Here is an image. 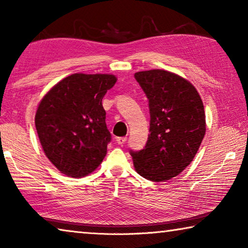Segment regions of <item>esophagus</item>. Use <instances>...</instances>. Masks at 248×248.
<instances>
[{"instance_id":"esophagus-1","label":"esophagus","mask_w":248,"mask_h":248,"mask_svg":"<svg viewBox=\"0 0 248 248\" xmlns=\"http://www.w3.org/2000/svg\"><path fill=\"white\" fill-rule=\"evenodd\" d=\"M125 141H127V138L125 137H119V138H117V143L118 144H124L125 143Z\"/></svg>"}]
</instances>
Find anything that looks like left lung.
I'll list each match as a JSON object with an SVG mask.
<instances>
[{
	"mask_svg": "<svg viewBox=\"0 0 248 248\" xmlns=\"http://www.w3.org/2000/svg\"><path fill=\"white\" fill-rule=\"evenodd\" d=\"M134 78L149 99L151 116L145 148L130 152L134 170L145 179L166 182L198 152L207 128L202 99L188 79L170 71H141Z\"/></svg>",
	"mask_w": 248,
	"mask_h": 248,
	"instance_id": "left-lung-1",
	"label": "left lung"
}]
</instances>
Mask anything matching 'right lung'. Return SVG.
I'll list each match as a JSON object with an SVG mask.
<instances>
[{"instance_id":"obj_1","label":"right lung","mask_w":248,"mask_h":248,"mask_svg":"<svg viewBox=\"0 0 248 248\" xmlns=\"http://www.w3.org/2000/svg\"><path fill=\"white\" fill-rule=\"evenodd\" d=\"M117 82L112 74L75 73L41 98L36 130L46 156L69 177H84L102 164L110 141L102 100Z\"/></svg>"}]
</instances>
